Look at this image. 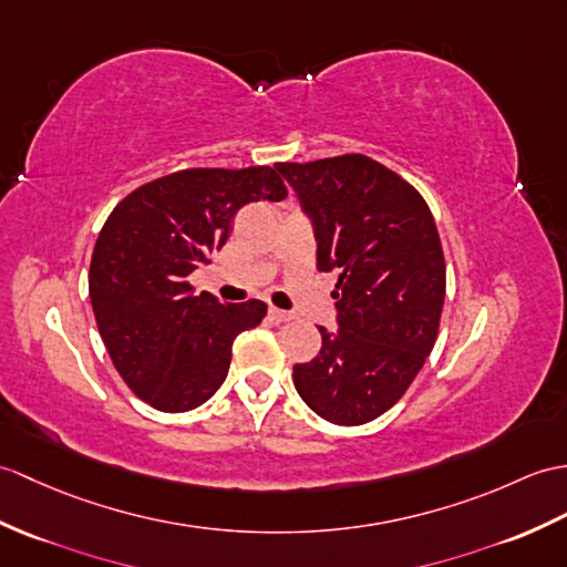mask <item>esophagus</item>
<instances>
[{
	"label": "esophagus",
	"mask_w": 567,
	"mask_h": 567,
	"mask_svg": "<svg viewBox=\"0 0 567 567\" xmlns=\"http://www.w3.org/2000/svg\"><path fill=\"white\" fill-rule=\"evenodd\" d=\"M268 316H270L272 321H278V323H282V321H289V319H292V313H289V311H282V309H278V307H270Z\"/></svg>",
	"instance_id": "esophagus-1"
}]
</instances>
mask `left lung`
Segmentation results:
<instances>
[{"label":"left lung","instance_id":"obj_1","mask_svg":"<svg viewBox=\"0 0 567 567\" xmlns=\"http://www.w3.org/2000/svg\"><path fill=\"white\" fill-rule=\"evenodd\" d=\"M316 236V266L336 270L338 328L295 364L299 396L336 425L386 413L423 370L444 307L437 224L411 183L364 154L275 164Z\"/></svg>","mask_w":567,"mask_h":567}]
</instances>
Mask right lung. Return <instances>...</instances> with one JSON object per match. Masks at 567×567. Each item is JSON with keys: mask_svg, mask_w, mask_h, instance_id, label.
<instances>
[{"mask_svg": "<svg viewBox=\"0 0 567 567\" xmlns=\"http://www.w3.org/2000/svg\"><path fill=\"white\" fill-rule=\"evenodd\" d=\"M285 197L270 166L186 168L144 183L105 219L89 297L117 374L144 403L186 413L224 384L236 336L256 328L268 307L195 295L188 275L227 244L244 205Z\"/></svg>", "mask_w": 567, "mask_h": 567, "instance_id": "right-lung-1", "label": "right lung"}]
</instances>
